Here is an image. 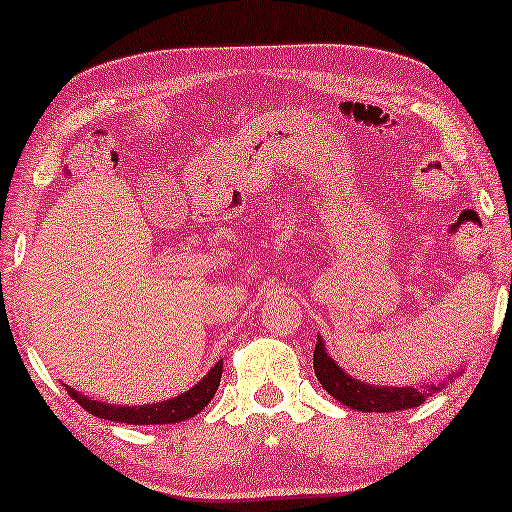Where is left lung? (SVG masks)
<instances>
[{"label":"left lung","mask_w":512,"mask_h":512,"mask_svg":"<svg viewBox=\"0 0 512 512\" xmlns=\"http://www.w3.org/2000/svg\"><path fill=\"white\" fill-rule=\"evenodd\" d=\"M313 366H315V378L320 380V385L334 397L341 401L343 406H350L352 410H362V413H394V410H406L415 408L420 403L427 401L431 394L441 392L445 385L452 383L457 376H462V369L452 373L441 383H429L420 387H392V385H371L364 383L345 369L336 364L334 357H329L327 345L318 336L313 352Z\"/></svg>","instance_id":"obj_1"}]
</instances>
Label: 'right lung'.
Segmentation results:
<instances>
[{
  "instance_id": "right-lung-1",
  "label": "right lung",
  "mask_w": 512,
  "mask_h": 512,
  "mask_svg": "<svg viewBox=\"0 0 512 512\" xmlns=\"http://www.w3.org/2000/svg\"><path fill=\"white\" fill-rule=\"evenodd\" d=\"M220 378H222V359H218V364H215L213 369L187 392L178 394V397H171L167 401L143 403V406H113V403L90 399L88 394L76 392L74 387L69 385H64V390L69 392L71 399L81 403L88 413L102 417V420L125 422V424H176V422L187 420V417H194L197 413H201V410L211 403L213 394L218 392Z\"/></svg>"
}]
</instances>
